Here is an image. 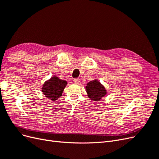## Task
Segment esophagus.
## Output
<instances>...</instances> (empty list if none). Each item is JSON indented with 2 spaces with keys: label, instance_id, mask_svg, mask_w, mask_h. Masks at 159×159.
<instances>
[{
  "label": "esophagus",
  "instance_id": "34e87169",
  "mask_svg": "<svg viewBox=\"0 0 159 159\" xmlns=\"http://www.w3.org/2000/svg\"><path fill=\"white\" fill-rule=\"evenodd\" d=\"M80 81V79H79V78H75V79H74V83H76V84H78V83H79Z\"/></svg>",
  "mask_w": 159,
  "mask_h": 159
}]
</instances>
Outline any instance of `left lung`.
Returning <instances> with one entry per match:
<instances>
[{
  "instance_id": "8db88e82",
  "label": "left lung",
  "mask_w": 159,
  "mask_h": 159,
  "mask_svg": "<svg viewBox=\"0 0 159 159\" xmlns=\"http://www.w3.org/2000/svg\"><path fill=\"white\" fill-rule=\"evenodd\" d=\"M88 98L93 101H99L107 94L104 86L98 80L89 81L85 87Z\"/></svg>"
}]
</instances>
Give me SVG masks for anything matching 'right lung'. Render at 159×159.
I'll use <instances>...</instances> for the list:
<instances>
[{
	"label": "right lung",
	"instance_id": "1",
	"mask_svg": "<svg viewBox=\"0 0 159 159\" xmlns=\"http://www.w3.org/2000/svg\"><path fill=\"white\" fill-rule=\"evenodd\" d=\"M67 85V81L59 79L56 76L45 81L42 88V91L45 97L52 101H56L61 97L63 91Z\"/></svg>",
	"mask_w": 159,
	"mask_h": 159
}]
</instances>
